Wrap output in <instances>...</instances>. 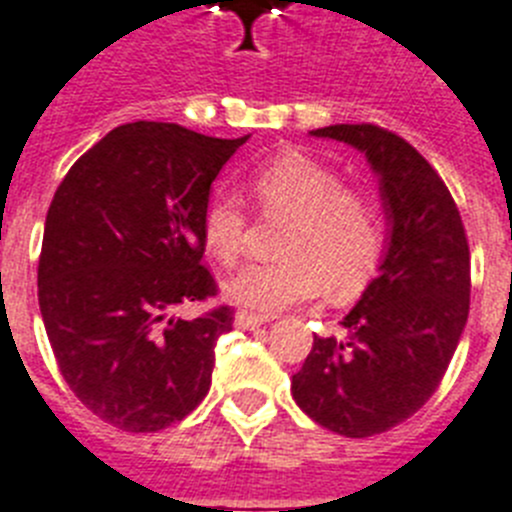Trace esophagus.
<instances>
[{
    "label": "esophagus",
    "mask_w": 512,
    "mask_h": 512,
    "mask_svg": "<svg viewBox=\"0 0 512 512\" xmlns=\"http://www.w3.org/2000/svg\"><path fill=\"white\" fill-rule=\"evenodd\" d=\"M237 327H242V330H255V327H260V324L270 322V317H265V314H255V311H237Z\"/></svg>",
    "instance_id": "34e87169"
}]
</instances>
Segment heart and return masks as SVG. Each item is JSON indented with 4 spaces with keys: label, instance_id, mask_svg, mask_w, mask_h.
Returning a JSON list of instances; mask_svg holds the SVG:
<instances>
[{
    "label": "heart",
    "instance_id": "heart-1",
    "mask_svg": "<svg viewBox=\"0 0 512 512\" xmlns=\"http://www.w3.org/2000/svg\"><path fill=\"white\" fill-rule=\"evenodd\" d=\"M247 190L262 213L288 224L278 239L283 257L252 262L226 281L239 306L278 311L327 288L350 299L373 278L386 250V219L376 195L345 185V177L304 154H283L260 164ZM250 229L247 208L234 195H213L203 211V242L221 262H237Z\"/></svg>",
    "mask_w": 512,
    "mask_h": 512
}]
</instances>
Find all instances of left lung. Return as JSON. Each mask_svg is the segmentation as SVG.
Returning <instances> with one entry per match:
<instances>
[{"label": "left lung", "instance_id": "1", "mask_svg": "<svg viewBox=\"0 0 512 512\" xmlns=\"http://www.w3.org/2000/svg\"><path fill=\"white\" fill-rule=\"evenodd\" d=\"M311 136L366 154L381 182L389 244L379 275L340 322L348 337L314 335L291 391L322 428L368 438L415 415L441 384L469 317V242L446 182L410 141L373 123Z\"/></svg>", "mask_w": 512, "mask_h": 512}]
</instances>
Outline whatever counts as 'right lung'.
Masks as SVG:
<instances>
[{"instance_id":"add662e5","label":"right lung","mask_w":512,"mask_h":512,"mask_svg":"<svg viewBox=\"0 0 512 512\" xmlns=\"http://www.w3.org/2000/svg\"><path fill=\"white\" fill-rule=\"evenodd\" d=\"M247 141L177 123L118 126L53 195L38 304L59 371L87 410L126 433H157L203 402L216 340L234 309H172L219 286L201 265L211 182Z\"/></svg>"}]
</instances>
